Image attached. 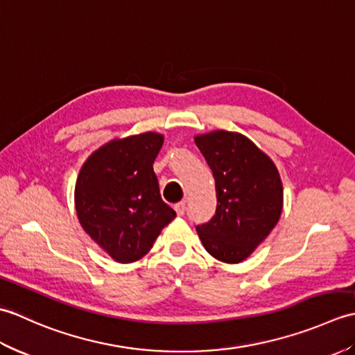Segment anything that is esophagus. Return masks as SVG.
<instances>
[{
    "label": "esophagus",
    "mask_w": 355,
    "mask_h": 355,
    "mask_svg": "<svg viewBox=\"0 0 355 355\" xmlns=\"http://www.w3.org/2000/svg\"><path fill=\"white\" fill-rule=\"evenodd\" d=\"M173 209H175L177 215L183 216V215H184V212H186V202H184V201H180V202H177L175 206H173Z\"/></svg>",
    "instance_id": "1"
}]
</instances>
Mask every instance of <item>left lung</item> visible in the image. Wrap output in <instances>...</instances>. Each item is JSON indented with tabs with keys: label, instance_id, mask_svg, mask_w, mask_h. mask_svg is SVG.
I'll list each match as a JSON object with an SVG mask.
<instances>
[{
	"label": "left lung",
	"instance_id": "1",
	"mask_svg": "<svg viewBox=\"0 0 355 355\" xmlns=\"http://www.w3.org/2000/svg\"><path fill=\"white\" fill-rule=\"evenodd\" d=\"M212 169L216 210L197 225L198 236L215 259L238 263L273 230L282 212L284 191L275 163L245 135L214 131L195 137Z\"/></svg>",
	"mask_w": 355,
	"mask_h": 355
}]
</instances>
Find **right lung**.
<instances>
[{
    "label": "right lung",
    "mask_w": 355,
    "mask_h": 355,
    "mask_svg": "<svg viewBox=\"0 0 355 355\" xmlns=\"http://www.w3.org/2000/svg\"><path fill=\"white\" fill-rule=\"evenodd\" d=\"M162 146L157 132L112 140L79 172L74 200L80 225L117 262L143 258L177 216L162 200L153 168Z\"/></svg>",
    "instance_id": "obj_1"
}]
</instances>
